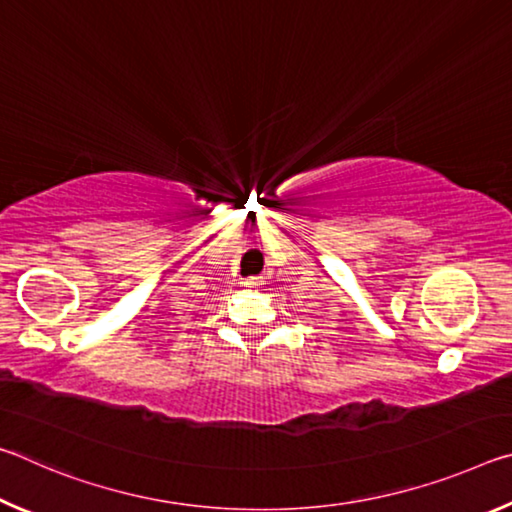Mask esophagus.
Returning a JSON list of instances; mask_svg holds the SVG:
<instances>
[{"instance_id":"1","label":"esophagus","mask_w":512,"mask_h":512,"mask_svg":"<svg viewBox=\"0 0 512 512\" xmlns=\"http://www.w3.org/2000/svg\"><path fill=\"white\" fill-rule=\"evenodd\" d=\"M248 289H259V284H262V277H250V280L244 282Z\"/></svg>"}]
</instances>
